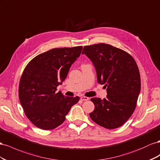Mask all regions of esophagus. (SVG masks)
<instances>
[{
	"instance_id": "esophagus-1",
	"label": "esophagus",
	"mask_w": 160,
	"mask_h": 160,
	"mask_svg": "<svg viewBox=\"0 0 160 160\" xmlns=\"http://www.w3.org/2000/svg\"><path fill=\"white\" fill-rule=\"evenodd\" d=\"M80 98H81L82 100H84V101H86V100H89V98L86 97H82Z\"/></svg>"
}]
</instances>
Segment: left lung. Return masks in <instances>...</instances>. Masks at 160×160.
<instances>
[{
  "instance_id": "left-lung-1",
  "label": "left lung",
  "mask_w": 160,
  "mask_h": 160,
  "mask_svg": "<svg viewBox=\"0 0 160 160\" xmlns=\"http://www.w3.org/2000/svg\"><path fill=\"white\" fill-rule=\"evenodd\" d=\"M92 61L97 80L107 88V98H92L94 110L90 117L97 124L112 129L122 126L133 113L141 90L138 65L130 54L109 44L84 47Z\"/></svg>"
}]
</instances>
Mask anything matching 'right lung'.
<instances>
[{
    "instance_id": "add662e5",
    "label": "right lung",
    "mask_w": 160,
    "mask_h": 160,
    "mask_svg": "<svg viewBox=\"0 0 160 160\" xmlns=\"http://www.w3.org/2000/svg\"><path fill=\"white\" fill-rule=\"evenodd\" d=\"M82 49V46L52 49L35 57L24 69L19 86V100L27 117L38 128H56L79 101L78 97H65L56 90Z\"/></svg>"
}]
</instances>
